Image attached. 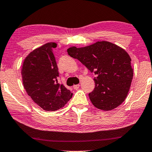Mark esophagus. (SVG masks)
<instances>
[{
    "label": "esophagus",
    "mask_w": 152,
    "mask_h": 152,
    "mask_svg": "<svg viewBox=\"0 0 152 152\" xmlns=\"http://www.w3.org/2000/svg\"><path fill=\"white\" fill-rule=\"evenodd\" d=\"M79 87H80V85H79V84H78V85H75L73 86L74 89H76V90L78 89Z\"/></svg>",
    "instance_id": "obj_1"
}]
</instances>
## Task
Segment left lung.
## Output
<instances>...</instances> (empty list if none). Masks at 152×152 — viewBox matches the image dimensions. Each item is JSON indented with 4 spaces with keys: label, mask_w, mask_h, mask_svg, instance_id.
<instances>
[{
    "label": "left lung",
    "mask_w": 152,
    "mask_h": 152,
    "mask_svg": "<svg viewBox=\"0 0 152 152\" xmlns=\"http://www.w3.org/2000/svg\"><path fill=\"white\" fill-rule=\"evenodd\" d=\"M67 53L96 75L94 90L89 94L96 108L110 110L125 100L133 77L131 58L125 50L103 41L83 48L71 47Z\"/></svg>",
    "instance_id": "1"
}]
</instances>
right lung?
<instances>
[{"label":"right lung","mask_w":152,"mask_h":152,"mask_svg":"<svg viewBox=\"0 0 152 152\" xmlns=\"http://www.w3.org/2000/svg\"><path fill=\"white\" fill-rule=\"evenodd\" d=\"M56 44L47 43L26 56L22 76L26 91L33 100L47 111L62 108L72 97V93L58 82V71L53 49Z\"/></svg>","instance_id":"1"}]
</instances>
